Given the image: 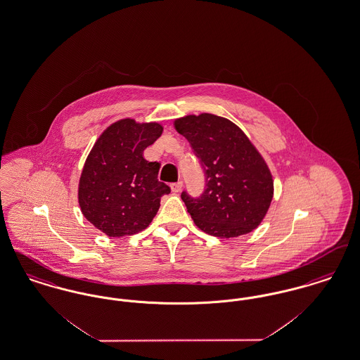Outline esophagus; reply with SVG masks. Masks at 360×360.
<instances>
[{
	"instance_id": "obj_1",
	"label": "esophagus",
	"mask_w": 360,
	"mask_h": 360,
	"mask_svg": "<svg viewBox=\"0 0 360 360\" xmlns=\"http://www.w3.org/2000/svg\"><path fill=\"white\" fill-rule=\"evenodd\" d=\"M182 186H184L182 181H179V182H175V184H172V185H170V188H172V193H179V191L182 190Z\"/></svg>"
}]
</instances>
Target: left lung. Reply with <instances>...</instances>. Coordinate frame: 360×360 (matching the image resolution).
<instances>
[{
    "instance_id": "left-lung-1",
    "label": "left lung",
    "mask_w": 360,
    "mask_h": 360,
    "mask_svg": "<svg viewBox=\"0 0 360 360\" xmlns=\"http://www.w3.org/2000/svg\"><path fill=\"white\" fill-rule=\"evenodd\" d=\"M188 139L205 172L200 198L182 193L194 224L207 235L232 239L250 233L263 221L274 195L271 172L239 127L210 113L174 121Z\"/></svg>"
}]
</instances>
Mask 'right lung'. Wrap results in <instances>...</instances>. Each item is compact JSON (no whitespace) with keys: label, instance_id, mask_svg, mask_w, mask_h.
Listing matches in <instances>:
<instances>
[{"label":"right lung","instance_id":"obj_1","mask_svg":"<svg viewBox=\"0 0 360 360\" xmlns=\"http://www.w3.org/2000/svg\"><path fill=\"white\" fill-rule=\"evenodd\" d=\"M159 122L121 119L110 124L86 158L78 202L89 223L109 238L131 236L156 216L170 188L158 179L160 163L144 159V150L162 135Z\"/></svg>","mask_w":360,"mask_h":360}]
</instances>
